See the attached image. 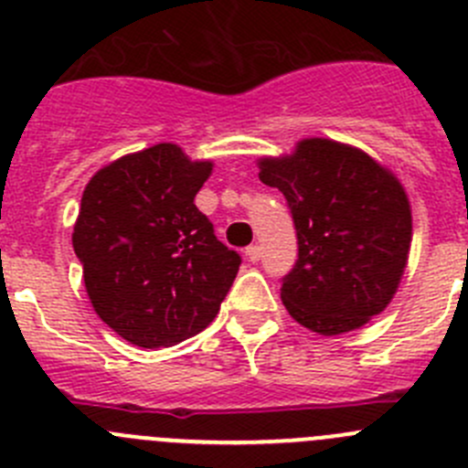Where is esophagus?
<instances>
[{
    "label": "esophagus",
    "mask_w": 468,
    "mask_h": 468,
    "mask_svg": "<svg viewBox=\"0 0 468 468\" xmlns=\"http://www.w3.org/2000/svg\"><path fill=\"white\" fill-rule=\"evenodd\" d=\"M246 257H248V261H252V264H255V261H260V257H261V248L260 246H248L246 248Z\"/></svg>",
    "instance_id": "obj_1"
}]
</instances>
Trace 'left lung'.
Returning a JSON list of instances; mask_svg holds the SVG:
<instances>
[{"label": "left lung", "instance_id": "8db88e82", "mask_svg": "<svg viewBox=\"0 0 468 468\" xmlns=\"http://www.w3.org/2000/svg\"><path fill=\"white\" fill-rule=\"evenodd\" d=\"M260 179L284 195L296 227L298 260L280 287L287 313L319 335L384 313L411 246L402 184L360 149L324 137L261 158Z\"/></svg>", "mask_w": 468, "mask_h": 468}]
</instances>
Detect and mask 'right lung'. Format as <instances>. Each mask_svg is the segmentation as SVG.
Here are the masks:
<instances>
[{
	"label": "right lung",
	"mask_w": 468,
	"mask_h": 468,
	"mask_svg": "<svg viewBox=\"0 0 468 468\" xmlns=\"http://www.w3.org/2000/svg\"><path fill=\"white\" fill-rule=\"evenodd\" d=\"M213 170L163 142L91 176L73 227L93 310L144 349L172 346L216 319L241 257L213 234L195 195Z\"/></svg>",
	"instance_id": "obj_1"
}]
</instances>
